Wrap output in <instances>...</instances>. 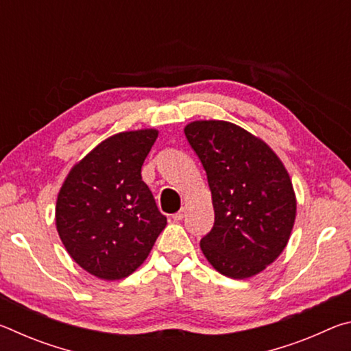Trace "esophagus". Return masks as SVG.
<instances>
[{
	"label": "esophagus",
	"instance_id": "34e87169",
	"mask_svg": "<svg viewBox=\"0 0 351 351\" xmlns=\"http://www.w3.org/2000/svg\"><path fill=\"white\" fill-rule=\"evenodd\" d=\"M186 207H181V210H178L176 213H173V219L175 221H181V219L186 217Z\"/></svg>",
	"mask_w": 351,
	"mask_h": 351
}]
</instances>
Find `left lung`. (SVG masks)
<instances>
[{
    "mask_svg": "<svg viewBox=\"0 0 351 351\" xmlns=\"http://www.w3.org/2000/svg\"><path fill=\"white\" fill-rule=\"evenodd\" d=\"M184 133L206 170L215 212L201 251L223 276L258 274L282 254L294 226L287 169L268 144L235 123L195 121Z\"/></svg>",
    "mask_w": 351,
    "mask_h": 351,
    "instance_id": "8db88e82",
    "label": "left lung"
}]
</instances>
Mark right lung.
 <instances>
[{
	"label": "right lung",
	"mask_w": 351,
	"mask_h": 351,
	"mask_svg": "<svg viewBox=\"0 0 351 351\" xmlns=\"http://www.w3.org/2000/svg\"><path fill=\"white\" fill-rule=\"evenodd\" d=\"M156 138L153 128L111 136L71 169L58 192L62 243L77 265L104 280L138 269L167 224L141 176Z\"/></svg>",
	"instance_id": "add662e5"
}]
</instances>
